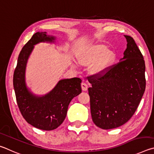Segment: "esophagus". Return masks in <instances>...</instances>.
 Wrapping results in <instances>:
<instances>
[{"instance_id": "34e87169", "label": "esophagus", "mask_w": 154, "mask_h": 154, "mask_svg": "<svg viewBox=\"0 0 154 154\" xmlns=\"http://www.w3.org/2000/svg\"><path fill=\"white\" fill-rule=\"evenodd\" d=\"M81 87H82V91H87V89H88V85H87V84H86L85 82H82V84H81Z\"/></svg>"}]
</instances>
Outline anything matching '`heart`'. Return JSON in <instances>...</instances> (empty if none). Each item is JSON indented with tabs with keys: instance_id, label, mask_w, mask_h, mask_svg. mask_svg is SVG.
<instances>
[{
	"instance_id": "1",
	"label": "heart",
	"mask_w": 154,
	"mask_h": 154,
	"mask_svg": "<svg viewBox=\"0 0 154 154\" xmlns=\"http://www.w3.org/2000/svg\"><path fill=\"white\" fill-rule=\"evenodd\" d=\"M115 53L107 49L104 45H95L87 48L78 56L79 63L83 66H91V72L95 75H101L106 71L115 59Z\"/></svg>"
}]
</instances>
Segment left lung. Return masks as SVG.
<instances>
[{
    "instance_id": "left-lung-1",
    "label": "left lung",
    "mask_w": 154,
    "mask_h": 154,
    "mask_svg": "<svg viewBox=\"0 0 154 154\" xmlns=\"http://www.w3.org/2000/svg\"><path fill=\"white\" fill-rule=\"evenodd\" d=\"M127 45L120 62L103 75L89 76L91 113L95 125L105 130L123 125L131 119L145 90L143 57L134 39L125 35Z\"/></svg>"
}]
</instances>
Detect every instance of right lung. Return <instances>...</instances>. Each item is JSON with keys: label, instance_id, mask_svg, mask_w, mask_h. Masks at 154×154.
Here are the masks:
<instances>
[{"label": "right lung", "instance_id": "add662e5", "mask_svg": "<svg viewBox=\"0 0 154 154\" xmlns=\"http://www.w3.org/2000/svg\"><path fill=\"white\" fill-rule=\"evenodd\" d=\"M55 40V36L47 35L46 32L35 33L21 49L13 74V87L21 115L29 125L44 131L54 130L63 123L70 101L82 92V80L79 78L60 80L44 95H35L27 87L26 65L34 45L54 43Z\"/></svg>", "mask_w": 154, "mask_h": 154}]
</instances>
